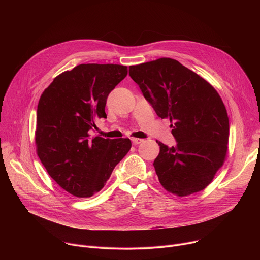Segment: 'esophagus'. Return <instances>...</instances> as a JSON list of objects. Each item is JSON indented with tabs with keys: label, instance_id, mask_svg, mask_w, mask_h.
<instances>
[{
	"label": "esophagus",
	"instance_id": "34e87169",
	"mask_svg": "<svg viewBox=\"0 0 260 260\" xmlns=\"http://www.w3.org/2000/svg\"><path fill=\"white\" fill-rule=\"evenodd\" d=\"M132 142H133V144H134V145H139V144H141V143L143 142V140H142V139L133 138V139H132Z\"/></svg>",
	"mask_w": 260,
	"mask_h": 260
}]
</instances>
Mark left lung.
I'll list each match as a JSON object with an SVG mask.
<instances>
[{
  "label": "left lung",
  "mask_w": 260,
  "mask_h": 260,
  "mask_svg": "<svg viewBox=\"0 0 260 260\" xmlns=\"http://www.w3.org/2000/svg\"><path fill=\"white\" fill-rule=\"evenodd\" d=\"M129 76L177 140L156 141L154 168L162 187L179 198L205 189L223 166L230 138L226 108L217 90L178 60L161 57L131 66Z\"/></svg>",
  "instance_id": "obj_1"
}]
</instances>
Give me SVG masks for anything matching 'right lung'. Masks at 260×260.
I'll use <instances>...</instances> for the list:
<instances>
[{"label": "right lung", "mask_w": 260, "mask_h": 260, "mask_svg": "<svg viewBox=\"0 0 260 260\" xmlns=\"http://www.w3.org/2000/svg\"><path fill=\"white\" fill-rule=\"evenodd\" d=\"M127 75L121 64L82 63L56 76L37 109V154L67 192L90 198L109 180L132 147L129 139L89 138L98 118H107V96Z\"/></svg>", "instance_id": "1"}]
</instances>
